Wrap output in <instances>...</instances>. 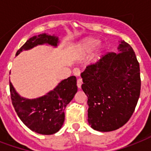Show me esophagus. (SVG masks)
Returning <instances> with one entry per match:
<instances>
[{
    "label": "esophagus",
    "mask_w": 151,
    "mask_h": 151,
    "mask_svg": "<svg viewBox=\"0 0 151 151\" xmlns=\"http://www.w3.org/2000/svg\"><path fill=\"white\" fill-rule=\"evenodd\" d=\"M82 84H83V80H82V79H78V80H77V86H78V88H81Z\"/></svg>",
    "instance_id": "1"
}]
</instances>
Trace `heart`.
Listing matches in <instances>:
<instances>
[{
  "mask_svg": "<svg viewBox=\"0 0 151 151\" xmlns=\"http://www.w3.org/2000/svg\"><path fill=\"white\" fill-rule=\"evenodd\" d=\"M100 41L99 38H88L82 41L79 43L76 48V53L77 55L80 57H83L85 56L90 53L97 45H99ZM105 50V46L104 45H100L96 51L94 52V54L92 55V60H94L101 54V52Z\"/></svg>",
  "mask_w": 151,
  "mask_h": 151,
  "instance_id": "1",
  "label": "heart"
}]
</instances>
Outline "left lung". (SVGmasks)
Instances as JSON below:
<instances>
[{
    "instance_id": "left-lung-1",
    "label": "left lung",
    "mask_w": 151,
    "mask_h": 151,
    "mask_svg": "<svg viewBox=\"0 0 151 151\" xmlns=\"http://www.w3.org/2000/svg\"><path fill=\"white\" fill-rule=\"evenodd\" d=\"M81 77L91 128L112 132L124 125L135 111L141 89L139 64L132 46L121 41L117 53H106L87 66Z\"/></svg>"
}]
</instances>
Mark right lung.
<instances>
[{
  "mask_svg": "<svg viewBox=\"0 0 151 151\" xmlns=\"http://www.w3.org/2000/svg\"><path fill=\"white\" fill-rule=\"evenodd\" d=\"M58 37L41 34L29 38L17 51L31 50L38 45L48 44L57 46ZM11 99L14 109L23 123L35 132L52 135L61 128L65 121V109L77 92L76 77L72 76L58 83L52 91L38 99H27L16 91L9 80Z\"/></svg>",
  "mask_w": 151,
  "mask_h": 151,
  "instance_id": "1",
  "label": "right lung"
}]
</instances>
